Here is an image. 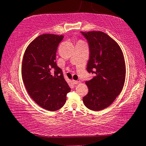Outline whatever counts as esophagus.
<instances>
[{
  "mask_svg": "<svg viewBox=\"0 0 146 146\" xmlns=\"http://www.w3.org/2000/svg\"><path fill=\"white\" fill-rule=\"evenodd\" d=\"M72 82H73V83L74 84V85H77V84L80 83V81H75V80H73Z\"/></svg>",
  "mask_w": 146,
  "mask_h": 146,
  "instance_id": "obj_1",
  "label": "esophagus"
}]
</instances>
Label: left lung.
I'll return each mask as SVG.
<instances>
[{
	"label": "left lung",
	"instance_id": "8db88e82",
	"mask_svg": "<svg viewBox=\"0 0 146 146\" xmlns=\"http://www.w3.org/2000/svg\"><path fill=\"white\" fill-rule=\"evenodd\" d=\"M89 46L87 70L94 77L85 83L89 93L83 98L86 107L94 111L107 108L122 91L126 78L124 55L116 41L103 32H83Z\"/></svg>",
	"mask_w": 146,
	"mask_h": 146
}]
</instances>
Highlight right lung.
Instances as JSON below:
<instances>
[{
	"label": "right lung",
	"instance_id": "obj_1",
	"mask_svg": "<svg viewBox=\"0 0 146 146\" xmlns=\"http://www.w3.org/2000/svg\"><path fill=\"white\" fill-rule=\"evenodd\" d=\"M63 36L42 34L24 52L22 77L28 94L39 106L55 111L64 105L71 89L55 61L57 47Z\"/></svg>",
	"mask_w": 146,
	"mask_h": 146
}]
</instances>
